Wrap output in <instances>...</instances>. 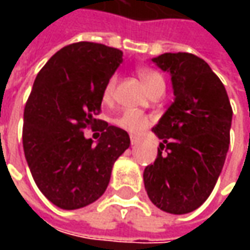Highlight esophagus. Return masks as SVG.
<instances>
[{
	"mask_svg": "<svg viewBox=\"0 0 250 250\" xmlns=\"http://www.w3.org/2000/svg\"><path fill=\"white\" fill-rule=\"evenodd\" d=\"M130 143H132V145H136V143H138V136L130 135Z\"/></svg>",
	"mask_w": 250,
	"mask_h": 250,
	"instance_id": "esophagus-1",
	"label": "esophagus"
}]
</instances>
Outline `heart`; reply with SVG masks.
Segmentation results:
<instances>
[{
  "label": "heart",
  "instance_id": "1",
  "mask_svg": "<svg viewBox=\"0 0 250 250\" xmlns=\"http://www.w3.org/2000/svg\"><path fill=\"white\" fill-rule=\"evenodd\" d=\"M136 73H138L142 83L146 86L150 96L157 93V91H164V89H166L164 78L156 69L149 68V66H139L136 69ZM115 86H117V76L114 75V76H111L108 82L105 83V86H104V90H103V101L104 103H108L112 99ZM114 122H115L117 126L128 130L130 133H138L140 130L146 129L150 125L151 120L146 114L139 112V111L125 110L122 111L120 115L114 120Z\"/></svg>",
  "mask_w": 250,
  "mask_h": 250
}]
</instances>
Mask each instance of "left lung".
<instances>
[{"mask_svg": "<svg viewBox=\"0 0 250 250\" xmlns=\"http://www.w3.org/2000/svg\"><path fill=\"white\" fill-rule=\"evenodd\" d=\"M153 62L171 73L175 99L153 128L163 142L143 181L159 208L185 214L214 189L229 146L232 108L224 84L195 54L166 53Z\"/></svg>", "mask_w": 250, "mask_h": 250, "instance_id": "8db88e82", "label": "left lung"}]
</instances>
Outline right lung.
I'll list each match as a JSON object with an SVG mask.
<instances>
[{
    "label": "right lung",
    "mask_w": 250,
    "mask_h": 250,
    "mask_svg": "<svg viewBox=\"0 0 250 250\" xmlns=\"http://www.w3.org/2000/svg\"><path fill=\"white\" fill-rule=\"evenodd\" d=\"M121 62L118 48L79 42L54 54L36 76L24 105V157L37 188L55 206L75 210L96 202L115 160L129 147L126 130L96 118L104 86ZM86 127L99 130L96 146L84 138Z\"/></svg>",
    "instance_id": "obj_1"
}]
</instances>
